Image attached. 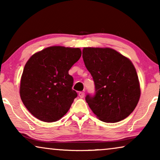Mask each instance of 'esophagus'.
Instances as JSON below:
<instances>
[{
    "instance_id": "esophagus-1",
    "label": "esophagus",
    "mask_w": 160,
    "mask_h": 160,
    "mask_svg": "<svg viewBox=\"0 0 160 160\" xmlns=\"http://www.w3.org/2000/svg\"><path fill=\"white\" fill-rule=\"evenodd\" d=\"M84 95H85V93L84 92H78V96H79L81 98H84Z\"/></svg>"
}]
</instances>
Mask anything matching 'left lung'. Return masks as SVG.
Listing matches in <instances>:
<instances>
[{
    "mask_svg": "<svg viewBox=\"0 0 160 160\" xmlns=\"http://www.w3.org/2000/svg\"><path fill=\"white\" fill-rule=\"evenodd\" d=\"M82 57L95 84V95L86 97L92 112L107 123L128 117L141 97L139 79L131 60L108 47H84Z\"/></svg>",
    "mask_w": 160,
    "mask_h": 160,
    "instance_id": "left-lung-1",
    "label": "left lung"
}]
</instances>
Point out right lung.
<instances>
[{
  "instance_id": "obj_1",
  "label": "right lung",
  "mask_w": 160,
  "mask_h": 160,
  "mask_svg": "<svg viewBox=\"0 0 160 160\" xmlns=\"http://www.w3.org/2000/svg\"><path fill=\"white\" fill-rule=\"evenodd\" d=\"M81 56L79 48L52 46L30 57L22 74L19 95L32 115L53 122L68 111L77 97L68 71Z\"/></svg>"
}]
</instances>
